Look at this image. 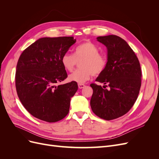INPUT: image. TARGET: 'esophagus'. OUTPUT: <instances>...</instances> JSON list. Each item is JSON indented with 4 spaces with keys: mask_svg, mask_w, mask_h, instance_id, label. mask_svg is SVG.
<instances>
[{
    "mask_svg": "<svg viewBox=\"0 0 159 159\" xmlns=\"http://www.w3.org/2000/svg\"><path fill=\"white\" fill-rule=\"evenodd\" d=\"M85 87V85L84 84H78V88L80 89H82Z\"/></svg>",
    "mask_w": 159,
    "mask_h": 159,
    "instance_id": "obj_1",
    "label": "esophagus"
}]
</instances>
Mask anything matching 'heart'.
I'll use <instances>...</instances> for the list:
<instances>
[{"label": "heart", "mask_w": 159, "mask_h": 159, "mask_svg": "<svg viewBox=\"0 0 159 159\" xmlns=\"http://www.w3.org/2000/svg\"><path fill=\"white\" fill-rule=\"evenodd\" d=\"M82 60L80 63L81 68L76 70L68 77L70 81L82 84L88 80L91 75L102 74L107 67L106 57L99 54L98 47L91 42H86L75 48L74 56L70 52L63 54L61 58V64L67 71H72L77 61Z\"/></svg>", "instance_id": "heart-1"}]
</instances>
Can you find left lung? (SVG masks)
Here are the masks:
<instances>
[{"mask_svg":"<svg viewBox=\"0 0 159 159\" xmlns=\"http://www.w3.org/2000/svg\"><path fill=\"white\" fill-rule=\"evenodd\" d=\"M97 40L107 47V64L95 81L107 85L102 88L90 84L93 91L90 105L98 117L110 121L126 114L135 103L141 85V69L138 57L121 38L109 35L99 36Z\"/></svg>","mask_w":159,"mask_h":159,"instance_id":"8db88e82","label":"left lung"}]
</instances>
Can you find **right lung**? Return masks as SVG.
Listing matches in <instances>:
<instances>
[{
  "mask_svg": "<svg viewBox=\"0 0 159 159\" xmlns=\"http://www.w3.org/2000/svg\"><path fill=\"white\" fill-rule=\"evenodd\" d=\"M76 42L72 36L42 38L22 52L15 75L17 95L32 116L49 123L64 119L78 90L74 81L57 85L68 77L61 58Z\"/></svg>",
  "mask_w": 159,
  "mask_h": 159,
  "instance_id": "1",
  "label": "right lung"
}]
</instances>
